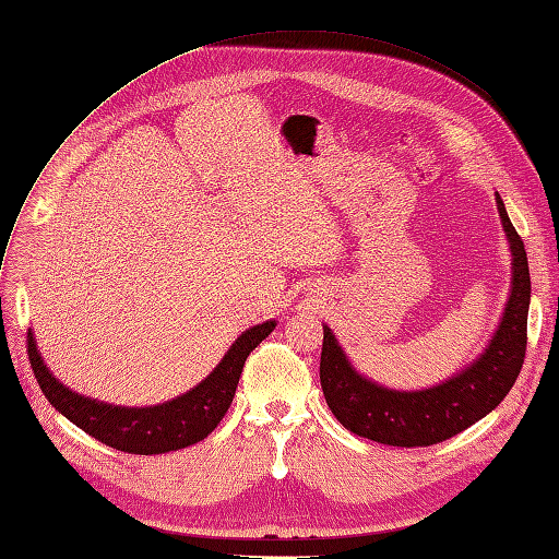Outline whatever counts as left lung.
<instances>
[{"instance_id": "1", "label": "left lung", "mask_w": 559, "mask_h": 559, "mask_svg": "<svg viewBox=\"0 0 559 559\" xmlns=\"http://www.w3.org/2000/svg\"><path fill=\"white\" fill-rule=\"evenodd\" d=\"M511 249V288L502 321L488 346L467 368L432 389L393 391L356 372L333 331L323 325L321 389L333 416L346 430L389 447H432L490 414L521 374L527 346L530 265L521 236L495 194Z\"/></svg>"}]
</instances>
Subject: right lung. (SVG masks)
Returning a JSON list of instances; mask_svg holds the SVG:
<instances>
[{
	"label": "right lung",
	"mask_w": 559,
	"mask_h": 559,
	"mask_svg": "<svg viewBox=\"0 0 559 559\" xmlns=\"http://www.w3.org/2000/svg\"><path fill=\"white\" fill-rule=\"evenodd\" d=\"M275 321H263L247 329L201 383L185 395L155 404V407H118V404L92 400L67 389L46 368L32 331L27 333V354L44 395L73 426L110 449L157 455L197 444L217 428L234 402L247 356L275 331Z\"/></svg>",
	"instance_id": "obj_1"
}]
</instances>
